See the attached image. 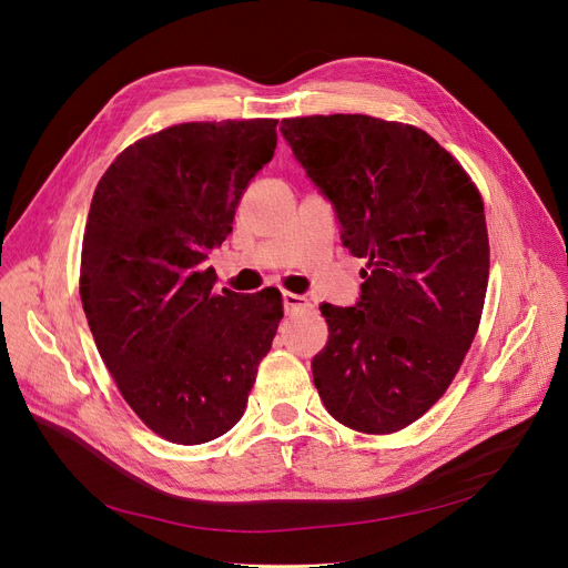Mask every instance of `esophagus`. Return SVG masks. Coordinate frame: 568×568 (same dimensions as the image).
Listing matches in <instances>:
<instances>
[{"label": "esophagus", "mask_w": 568, "mask_h": 568, "mask_svg": "<svg viewBox=\"0 0 568 568\" xmlns=\"http://www.w3.org/2000/svg\"><path fill=\"white\" fill-rule=\"evenodd\" d=\"M283 308H285V313H294V311L308 308V300H306V296H302V294L283 292Z\"/></svg>", "instance_id": "obj_1"}]
</instances>
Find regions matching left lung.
<instances>
[{"instance_id":"obj_1","label":"left lung","mask_w":568,"mask_h":568,"mask_svg":"<svg viewBox=\"0 0 568 568\" xmlns=\"http://www.w3.org/2000/svg\"><path fill=\"white\" fill-rule=\"evenodd\" d=\"M281 133L364 257L354 306L322 304L315 389L347 428L396 433L452 384L488 287L484 202L426 131L366 114L283 119Z\"/></svg>"}]
</instances>
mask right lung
I'll return each instance as SVG.
<instances>
[{"label":"right lung","instance_id":"add662e5","mask_svg":"<svg viewBox=\"0 0 568 568\" xmlns=\"http://www.w3.org/2000/svg\"><path fill=\"white\" fill-rule=\"evenodd\" d=\"M276 119L191 122L105 170L82 239L80 300L101 359L156 435L202 444L246 409L283 317L281 292L214 294L202 262L276 149Z\"/></svg>","mask_w":568,"mask_h":568}]
</instances>
